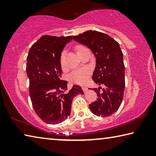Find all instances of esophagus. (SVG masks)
Wrapping results in <instances>:
<instances>
[{
  "instance_id": "esophagus-1",
  "label": "esophagus",
  "mask_w": 156,
  "mask_h": 156,
  "mask_svg": "<svg viewBox=\"0 0 156 156\" xmlns=\"http://www.w3.org/2000/svg\"><path fill=\"white\" fill-rule=\"evenodd\" d=\"M82 89H83V90L84 91H87L88 90V87H86V86L82 87Z\"/></svg>"
}]
</instances>
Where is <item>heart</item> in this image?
Masks as SVG:
<instances>
[{"label": "heart", "instance_id": "b5f03b06", "mask_svg": "<svg viewBox=\"0 0 156 156\" xmlns=\"http://www.w3.org/2000/svg\"><path fill=\"white\" fill-rule=\"evenodd\" d=\"M75 49L76 53L80 56L82 52L86 48L83 45H77ZM60 63L62 68L65 67V51H62L61 54H60ZM89 74H90V70L88 68H82L73 71L70 74L69 78L70 80L73 82V83L77 84H84L87 80Z\"/></svg>", "mask_w": 156, "mask_h": 156}]
</instances>
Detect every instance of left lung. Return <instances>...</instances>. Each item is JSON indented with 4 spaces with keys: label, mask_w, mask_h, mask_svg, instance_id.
I'll return each instance as SVG.
<instances>
[{
    "label": "left lung",
    "mask_w": 156,
    "mask_h": 156,
    "mask_svg": "<svg viewBox=\"0 0 156 156\" xmlns=\"http://www.w3.org/2000/svg\"><path fill=\"white\" fill-rule=\"evenodd\" d=\"M73 38L93 52L96 64L92 79L98 85L105 86L92 89L98 98L89 105V109L97 116L112 115L122 103L125 87L123 54L119 43L107 34L94 30L87 31Z\"/></svg>",
    "instance_id": "1"
}]
</instances>
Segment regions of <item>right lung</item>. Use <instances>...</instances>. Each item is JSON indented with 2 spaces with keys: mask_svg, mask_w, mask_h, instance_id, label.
Wrapping results in <instances>:
<instances>
[{
  "mask_svg": "<svg viewBox=\"0 0 156 156\" xmlns=\"http://www.w3.org/2000/svg\"><path fill=\"white\" fill-rule=\"evenodd\" d=\"M72 37L44 35L29 51L26 72L31 103L36 114L47 124L56 125L67 119L73 98L84 94L78 85L67 91V82L61 80L60 54Z\"/></svg>",
  "mask_w": 156,
  "mask_h": 156,
  "instance_id": "obj_1",
  "label": "right lung"
}]
</instances>
